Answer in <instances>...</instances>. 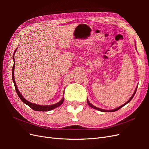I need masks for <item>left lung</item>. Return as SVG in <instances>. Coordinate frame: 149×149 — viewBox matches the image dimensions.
<instances>
[{
	"instance_id": "left-lung-1",
	"label": "left lung",
	"mask_w": 149,
	"mask_h": 149,
	"mask_svg": "<svg viewBox=\"0 0 149 149\" xmlns=\"http://www.w3.org/2000/svg\"><path fill=\"white\" fill-rule=\"evenodd\" d=\"M137 86H137V87H136V89H135V91L134 92V93H133V94L132 95V96L129 98V100L127 102H126L125 103H124V104L121 105L120 106H119V107H118L116 108V109H111V110H106V109H101V108L97 107H96V106H93L91 103H90V102H89V100H88V99H87V102H88V105H89L90 107H91L93 108V109H96V110H98V111H101V112H114V111H118L119 109H120L121 107H123V106H124L125 105L127 104H128L130 101L132 100V99L133 98V97H134V95H135V94H136V93L137 89Z\"/></svg>"
}]
</instances>
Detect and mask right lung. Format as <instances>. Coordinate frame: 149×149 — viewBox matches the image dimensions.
<instances>
[{
	"label": "right lung",
	"instance_id": "right-lung-1",
	"mask_svg": "<svg viewBox=\"0 0 149 149\" xmlns=\"http://www.w3.org/2000/svg\"><path fill=\"white\" fill-rule=\"evenodd\" d=\"M17 49V48L15 49V50L13 53V62H15V60H14V55H15V53L16 52ZM14 69H15V63H13V65L12 67V80H13V84H14L15 86V90H16V92L17 93V95L19 96V98L22 100V101H23L25 104H26V105L29 106V107H30L31 109L34 111H51L53 110L54 109H55V108L59 107L60 105H61L63 102L64 101V97H63V98L61 99V100L60 101H59L58 102L55 104H52V105H47V106H43V105H38V104H33V103H31L30 102H29V101H27L25 99L23 96L22 95L21 93H20L19 90L17 88V86L16 84L15 83V78H14ZM65 93V91L63 94Z\"/></svg>",
	"mask_w": 149,
	"mask_h": 149
}]
</instances>
